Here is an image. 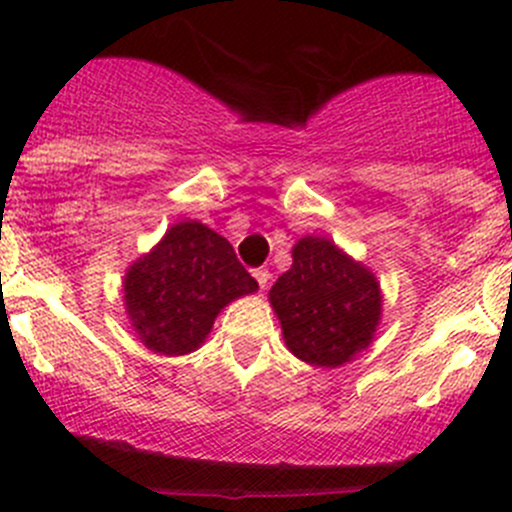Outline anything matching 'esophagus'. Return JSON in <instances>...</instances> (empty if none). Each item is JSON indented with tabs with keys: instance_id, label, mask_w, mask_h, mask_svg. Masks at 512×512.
<instances>
[{
	"instance_id": "34e87169",
	"label": "esophagus",
	"mask_w": 512,
	"mask_h": 512,
	"mask_svg": "<svg viewBox=\"0 0 512 512\" xmlns=\"http://www.w3.org/2000/svg\"><path fill=\"white\" fill-rule=\"evenodd\" d=\"M252 277H255L257 285H260V289H267V282H270V272H267V270H255V272H252Z\"/></svg>"
}]
</instances>
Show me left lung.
Segmentation results:
<instances>
[{
    "label": "left lung",
    "mask_w": 512,
    "mask_h": 512,
    "mask_svg": "<svg viewBox=\"0 0 512 512\" xmlns=\"http://www.w3.org/2000/svg\"><path fill=\"white\" fill-rule=\"evenodd\" d=\"M270 304L289 352L337 369L374 342L384 294L364 262L329 237L304 235L292 247V267L270 289Z\"/></svg>",
    "instance_id": "left-lung-1"
}]
</instances>
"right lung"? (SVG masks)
I'll return each instance as SVG.
<instances>
[{
  "mask_svg": "<svg viewBox=\"0 0 512 512\" xmlns=\"http://www.w3.org/2000/svg\"><path fill=\"white\" fill-rule=\"evenodd\" d=\"M252 292L257 282L230 242L198 220L170 225L123 277V304L133 332L146 349L165 356L203 347L215 317Z\"/></svg>",
  "mask_w": 512,
  "mask_h": 512,
  "instance_id": "right-lung-1",
  "label": "right lung"
}]
</instances>
